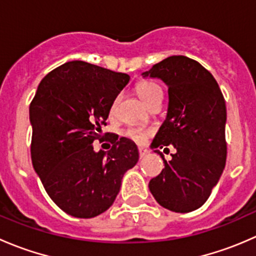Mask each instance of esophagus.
I'll use <instances>...</instances> for the list:
<instances>
[{"label":"esophagus","mask_w":256,"mask_h":256,"mask_svg":"<svg viewBox=\"0 0 256 256\" xmlns=\"http://www.w3.org/2000/svg\"><path fill=\"white\" fill-rule=\"evenodd\" d=\"M147 154V150H144V148H142V147H140V148H138V157H140V160H142L144 156H146Z\"/></svg>","instance_id":"obj_1"}]
</instances>
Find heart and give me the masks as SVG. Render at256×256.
I'll list each match as a JSON object with an SVG mask.
<instances>
[{"label": "heart", "mask_w": 256, "mask_h": 256, "mask_svg": "<svg viewBox=\"0 0 256 256\" xmlns=\"http://www.w3.org/2000/svg\"><path fill=\"white\" fill-rule=\"evenodd\" d=\"M136 92H138V98L147 105V106H151L154 102H162V89L160 88L158 84H156L154 82H150V80H144V82H140L136 85ZM116 102L118 99L112 102V112H114L116 106ZM151 134V131L147 130L144 128H138V126H131V128H126L124 131V135L125 138H130L134 142L141 144L144 142V138Z\"/></svg>", "instance_id": "obj_1"}]
</instances>
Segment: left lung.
Listing matches in <instances>:
<instances>
[{"label": "left lung", "instance_id": "8db88e82", "mask_svg": "<svg viewBox=\"0 0 256 256\" xmlns=\"http://www.w3.org/2000/svg\"><path fill=\"white\" fill-rule=\"evenodd\" d=\"M148 76L166 82L170 100L152 147L177 150L168 162L154 151L164 168L148 188L164 208L188 213L204 204L226 166V100L214 76L188 56H168L144 72Z\"/></svg>", "mask_w": 256, "mask_h": 256}]
</instances>
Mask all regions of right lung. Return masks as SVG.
<instances>
[{
	"label": "right lung",
	"mask_w": 256,
	"mask_h": 256,
	"mask_svg": "<svg viewBox=\"0 0 256 256\" xmlns=\"http://www.w3.org/2000/svg\"><path fill=\"white\" fill-rule=\"evenodd\" d=\"M130 80L125 73L73 60L48 73L30 105V157L48 196L62 210L92 218L112 206L128 170L138 161L136 144L109 134L108 154L92 148L102 138L112 102Z\"/></svg>",
	"instance_id": "add662e5"
}]
</instances>
